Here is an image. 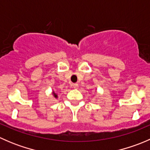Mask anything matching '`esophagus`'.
Wrapping results in <instances>:
<instances>
[{
    "mask_svg": "<svg viewBox=\"0 0 150 150\" xmlns=\"http://www.w3.org/2000/svg\"><path fill=\"white\" fill-rule=\"evenodd\" d=\"M72 86H73L74 88L77 89L78 88V83H74L73 85H72Z\"/></svg>",
    "mask_w": 150,
    "mask_h": 150,
    "instance_id": "obj_1",
    "label": "esophagus"
}]
</instances>
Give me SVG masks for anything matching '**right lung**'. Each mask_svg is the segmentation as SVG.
<instances>
[{
	"label": "right lung",
	"instance_id": "right-lung-1",
	"mask_svg": "<svg viewBox=\"0 0 150 150\" xmlns=\"http://www.w3.org/2000/svg\"><path fill=\"white\" fill-rule=\"evenodd\" d=\"M53 95H54V98H58V96H57V93H55V92L54 91H53Z\"/></svg>",
	"mask_w": 150,
	"mask_h": 150
}]
</instances>
